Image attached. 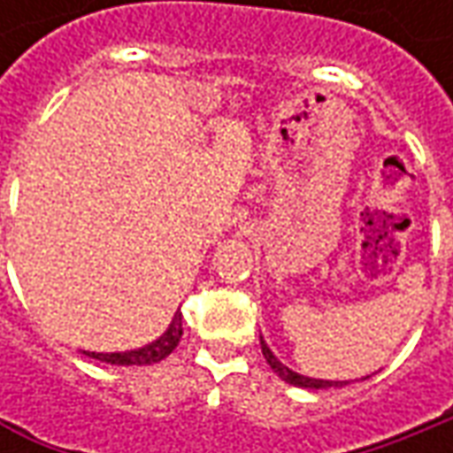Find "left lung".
<instances>
[{"instance_id":"8db88e82","label":"left lung","mask_w":453,"mask_h":453,"mask_svg":"<svg viewBox=\"0 0 453 453\" xmlns=\"http://www.w3.org/2000/svg\"><path fill=\"white\" fill-rule=\"evenodd\" d=\"M259 345H262V356H265V360L270 363L272 371L280 375L282 380L292 383V386H300V388H330V386H345V380H320V378H307V375L295 373V371H289L288 365H282L277 357L272 356V350L267 348V342H265V340H259Z\"/></svg>"}]
</instances>
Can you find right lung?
Returning a JSON list of instances; mask_svg holds the SVG:
<instances>
[{"instance_id":"right-lung-1","label":"right lung","mask_w":453,"mask_h":453,"mask_svg":"<svg viewBox=\"0 0 453 453\" xmlns=\"http://www.w3.org/2000/svg\"><path fill=\"white\" fill-rule=\"evenodd\" d=\"M181 335V315L176 312L173 320H171V327H168L156 342H150L146 348L128 350V353H88V356L97 357V360H103V363H111V365H150V363H158V360H164L165 356H171L173 348L179 345Z\"/></svg>"}]
</instances>
